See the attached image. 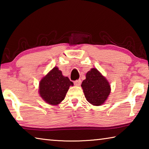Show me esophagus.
I'll return each mask as SVG.
<instances>
[{"label": "esophagus", "mask_w": 149, "mask_h": 149, "mask_svg": "<svg viewBox=\"0 0 149 149\" xmlns=\"http://www.w3.org/2000/svg\"><path fill=\"white\" fill-rule=\"evenodd\" d=\"M81 84V81L80 79L76 80V81H74V85H76V86H79Z\"/></svg>", "instance_id": "obj_1"}]
</instances>
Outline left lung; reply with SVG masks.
Returning <instances> with one entry per match:
<instances>
[{"instance_id": "obj_1", "label": "left lung", "mask_w": 149, "mask_h": 149, "mask_svg": "<svg viewBox=\"0 0 149 149\" xmlns=\"http://www.w3.org/2000/svg\"><path fill=\"white\" fill-rule=\"evenodd\" d=\"M81 87L87 101L94 106L104 104L111 91L109 82L95 68L86 74Z\"/></svg>"}]
</instances>
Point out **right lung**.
Masks as SVG:
<instances>
[{
	"label": "right lung",
	"instance_id": "1",
	"mask_svg": "<svg viewBox=\"0 0 149 149\" xmlns=\"http://www.w3.org/2000/svg\"><path fill=\"white\" fill-rule=\"evenodd\" d=\"M74 84L64 77L58 67H54L42 78L39 83V93L41 97L50 105L60 104Z\"/></svg>",
	"mask_w": 149,
	"mask_h": 149
}]
</instances>
